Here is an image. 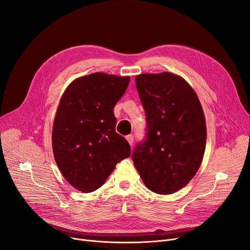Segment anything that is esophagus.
I'll return each mask as SVG.
<instances>
[{
    "label": "esophagus",
    "instance_id": "34e87169",
    "mask_svg": "<svg viewBox=\"0 0 250 250\" xmlns=\"http://www.w3.org/2000/svg\"><path fill=\"white\" fill-rule=\"evenodd\" d=\"M125 139H126V141L128 142L129 145L133 146V144H134V136H133V135H127V136L125 137Z\"/></svg>",
    "mask_w": 250,
    "mask_h": 250
}]
</instances>
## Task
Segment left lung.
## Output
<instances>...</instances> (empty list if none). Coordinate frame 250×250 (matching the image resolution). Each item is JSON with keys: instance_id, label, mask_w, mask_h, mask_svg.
Segmentation results:
<instances>
[{"instance_id": "obj_1", "label": "left lung", "mask_w": 250, "mask_h": 250, "mask_svg": "<svg viewBox=\"0 0 250 250\" xmlns=\"http://www.w3.org/2000/svg\"><path fill=\"white\" fill-rule=\"evenodd\" d=\"M136 87L147 127L132 159L150 190L176 192L203 161L207 127L201 102L185 79L171 73L139 75Z\"/></svg>"}]
</instances>
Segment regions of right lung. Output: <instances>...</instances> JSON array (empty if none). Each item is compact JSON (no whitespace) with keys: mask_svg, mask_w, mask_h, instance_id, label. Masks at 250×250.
Instances as JSON below:
<instances>
[{"mask_svg":"<svg viewBox=\"0 0 250 250\" xmlns=\"http://www.w3.org/2000/svg\"><path fill=\"white\" fill-rule=\"evenodd\" d=\"M129 81V77L93 73L76 79L60 101L52 150L62 174L78 190L99 188L130 155L129 144L115 132L113 113Z\"/></svg>","mask_w":250,"mask_h":250,"instance_id":"right-lung-1","label":"right lung"}]
</instances>
